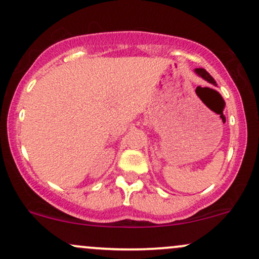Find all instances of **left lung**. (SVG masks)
Masks as SVG:
<instances>
[{"mask_svg": "<svg viewBox=\"0 0 259 259\" xmlns=\"http://www.w3.org/2000/svg\"><path fill=\"white\" fill-rule=\"evenodd\" d=\"M195 72L197 73L198 75H200V76H202V78H203L204 80H207L208 82H210V84H213V85H215V86H217V84H215V80L213 79V76L210 75V74L208 73L206 69H203V68H197V69H195Z\"/></svg>", "mask_w": 259, "mask_h": 259, "instance_id": "1", "label": "left lung"}]
</instances>
